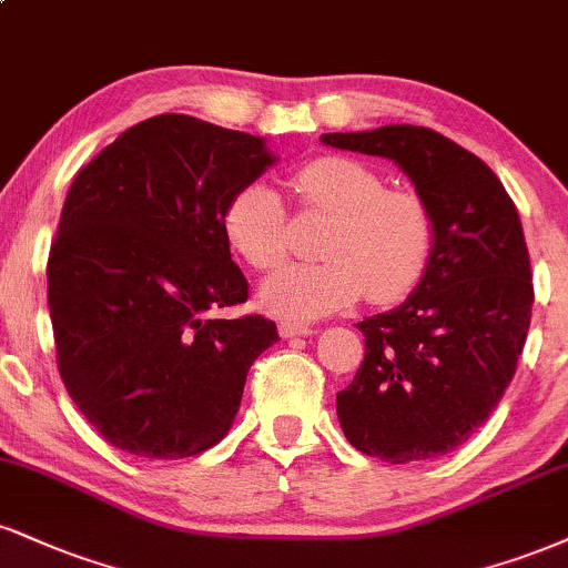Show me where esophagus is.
<instances>
[{
  "label": "esophagus",
  "mask_w": 568,
  "mask_h": 568,
  "mask_svg": "<svg viewBox=\"0 0 568 568\" xmlns=\"http://www.w3.org/2000/svg\"><path fill=\"white\" fill-rule=\"evenodd\" d=\"M277 327H280V336H310L312 333L310 325L293 323V320H283Z\"/></svg>",
  "instance_id": "esophagus-1"
}]
</instances>
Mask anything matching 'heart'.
<instances>
[{
	"instance_id": "heart-1",
	"label": "heart",
	"mask_w": 568,
	"mask_h": 568,
	"mask_svg": "<svg viewBox=\"0 0 568 568\" xmlns=\"http://www.w3.org/2000/svg\"><path fill=\"white\" fill-rule=\"evenodd\" d=\"M298 203L331 216L320 237V262L293 264L272 275L262 302L285 320H317L352 306L365 293L373 306L407 298L434 258L432 206L413 190H392L375 169L346 155H320L291 174ZM230 248L258 272L288 258V211L270 184L248 182L222 211Z\"/></svg>"
}]
</instances>
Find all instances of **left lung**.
<instances>
[{"mask_svg":"<svg viewBox=\"0 0 568 568\" xmlns=\"http://www.w3.org/2000/svg\"><path fill=\"white\" fill-rule=\"evenodd\" d=\"M402 166L436 224L428 275L359 323L365 359L336 409L346 439L388 463L447 455L489 418L529 333L531 285L516 203L479 155L426 126L323 134Z\"/></svg>","mask_w":568,"mask_h":568,"instance_id":"obj_1","label":"left lung"}]
</instances>
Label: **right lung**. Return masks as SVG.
<instances>
[{
  "label": "right lung",
  "mask_w": 568,
  "mask_h": 568,
  "mask_svg": "<svg viewBox=\"0 0 568 568\" xmlns=\"http://www.w3.org/2000/svg\"><path fill=\"white\" fill-rule=\"evenodd\" d=\"M272 163L262 136L184 113L140 121L77 174L47 258L60 378L94 432L176 460L222 442L245 375L277 341L222 232Z\"/></svg>",
  "instance_id": "right-lung-1"
}]
</instances>
